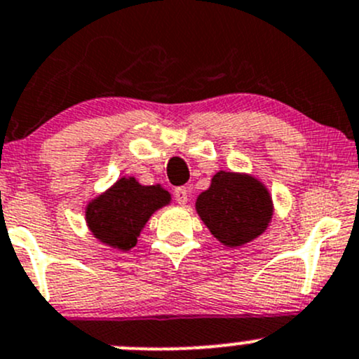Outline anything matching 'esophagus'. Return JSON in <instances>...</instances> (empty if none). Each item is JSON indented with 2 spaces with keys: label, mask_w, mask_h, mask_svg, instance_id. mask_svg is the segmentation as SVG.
<instances>
[{
  "label": "esophagus",
  "mask_w": 359,
  "mask_h": 359,
  "mask_svg": "<svg viewBox=\"0 0 359 359\" xmlns=\"http://www.w3.org/2000/svg\"><path fill=\"white\" fill-rule=\"evenodd\" d=\"M173 194H175V200L179 205H186L187 200H189V191H187V187H177Z\"/></svg>",
  "instance_id": "obj_1"
}]
</instances>
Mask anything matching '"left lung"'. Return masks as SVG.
<instances>
[{
  "label": "left lung",
  "mask_w": 359,
  "mask_h": 359,
  "mask_svg": "<svg viewBox=\"0 0 359 359\" xmlns=\"http://www.w3.org/2000/svg\"><path fill=\"white\" fill-rule=\"evenodd\" d=\"M196 212L213 238L238 248L266 233L274 205L269 189L257 177L220 170L196 198Z\"/></svg>",
  "instance_id": "obj_1"
}]
</instances>
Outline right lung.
<instances>
[{"label": "right lung", "instance_id": "add662e5", "mask_svg": "<svg viewBox=\"0 0 359 359\" xmlns=\"http://www.w3.org/2000/svg\"><path fill=\"white\" fill-rule=\"evenodd\" d=\"M172 203V194L161 186H142L135 177H121L86 203L88 231L102 245L128 252L154 212Z\"/></svg>", "mask_w": 359, "mask_h": 359}]
</instances>
